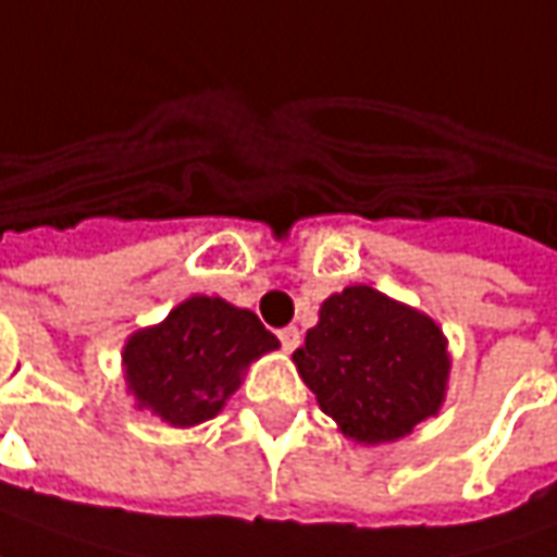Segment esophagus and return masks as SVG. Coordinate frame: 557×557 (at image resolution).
<instances>
[{
	"label": "esophagus",
	"instance_id": "esophagus-1",
	"mask_svg": "<svg viewBox=\"0 0 557 557\" xmlns=\"http://www.w3.org/2000/svg\"><path fill=\"white\" fill-rule=\"evenodd\" d=\"M280 344H283V349H286V352H292L295 346L301 344V332H298L295 325H289V329H283V332H280Z\"/></svg>",
	"mask_w": 557,
	"mask_h": 557
}]
</instances>
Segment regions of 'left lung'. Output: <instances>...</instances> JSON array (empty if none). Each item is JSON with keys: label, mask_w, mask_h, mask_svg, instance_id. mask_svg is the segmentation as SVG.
<instances>
[{"label": "left lung", "mask_w": 557, "mask_h": 557, "mask_svg": "<svg viewBox=\"0 0 557 557\" xmlns=\"http://www.w3.org/2000/svg\"><path fill=\"white\" fill-rule=\"evenodd\" d=\"M292 361L322 413L364 446L407 437L446 398L449 352L441 325L371 286L325 298Z\"/></svg>", "instance_id": "8db88e82"}]
</instances>
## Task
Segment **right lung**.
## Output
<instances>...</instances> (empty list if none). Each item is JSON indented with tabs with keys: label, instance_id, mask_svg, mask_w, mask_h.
I'll return each instance as SVG.
<instances>
[{
	"label": "right lung",
	"instance_id": "obj_1",
	"mask_svg": "<svg viewBox=\"0 0 557 557\" xmlns=\"http://www.w3.org/2000/svg\"><path fill=\"white\" fill-rule=\"evenodd\" d=\"M277 346V337L252 310L193 295L159 325L126 341V386L138 407L162 422L198 425L223 410L247 364Z\"/></svg>",
	"mask_w": 557,
	"mask_h": 557
}]
</instances>
